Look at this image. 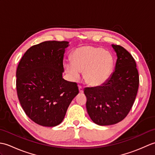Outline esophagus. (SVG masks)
Here are the masks:
<instances>
[{
    "label": "esophagus",
    "instance_id": "1",
    "mask_svg": "<svg viewBox=\"0 0 155 155\" xmlns=\"http://www.w3.org/2000/svg\"><path fill=\"white\" fill-rule=\"evenodd\" d=\"M78 91H79V93H83V88L81 86H78Z\"/></svg>",
    "mask_w": 155,
    "mask_h": 155
}]
</instances>
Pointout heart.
Instances as JSON below:
<instances>
[{"instance_id":"heart-1","label":"heart","mask_w":155,"mask_h":155,"mask_svg":"<svg viewBox=\"0 0 155 155\" xmlns=\"http://www.w3.org/2000/svg\"><path fill=\"white\" fill-rule=\"evenodd\" d=\"M72 61L64 62L65 72L72 81H78L83 72L85 82L92 87H100L109 78L114 60L110 52L103 48L84 46L76 49Z\"/></svg>"}]
</instances>
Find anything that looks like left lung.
I'll use <instances>...</instances> for the list:
<instances>
[{"label":"left lung","mask_w":155,"mask_h":155,"mask_svg":"<svg viewBox=\"0 0 155 155\" xmlns=\"http://www.w3.org/2000/svg\"><path fill=\"white\" fill-rule=\"evenodd\" d=\"M111 46L117 57L114 72L104 84L84 89L87 113L91 120L101 126L117 124L127 117L139 84V72L132 55L121 46Z\"/></svg>","instance_id":"1"}]
</instances>
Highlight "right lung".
Segmentation results:
<instances>
[{
  "label": "right lung",
  "instance_id": "obj_1",
  "mask_svg": "<svg viewBox=\"0 0 155 155\" xmlns=\"http://www.w3.org/2000/svg\"><path fill=\"white\" fill-rule=\"evenodd\" d=\"M67 41H45L23 55L16 70V91L22 109L35 123L61 124L78 93L77 84L62 78Z\"/></svg>",
  "mask_w": 155,
  "mask_h": 155
}]
</instances>
